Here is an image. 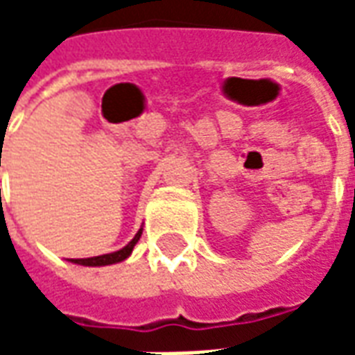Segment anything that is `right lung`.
I'll return each mask as SVG.
<instances>
[{"label":"right lung","instance_id":"add662e5","mask_svg":"<svg viewBox=\"0 0 355 355\" xmlns=\"http://www.w3.org/2000/svg\"><path fill=\"white\" fill-rule=\"evenodd\" d=\"M140 234H142V230H139V234H137L123 249H119L116 253L91 257V259H72V262H76V264H83V266H106V264H116V262L125 261V259L132 253V247L137 245V241L140 239Z\"/></svg>","mask_w":355,"mask_h":355}]
</instances>
